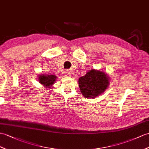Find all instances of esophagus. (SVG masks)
<instances>
[{"instance_id": "34e87169", "label": "esophagus", "mask_w": 149, "mask_h": 149, "mask_svg": "<svg viewBox=\"0 0 149 149\" xmlns=\"http://www.w3.org/2000/svg\"><path fill=\"white\" fill-rule=\"evenodd\" d=\"M66 76H67V77H70L71 76L70 72L69 71H66Z\"/></svg>"}]
</instances>
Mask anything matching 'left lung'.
I'll use <instances>...</instances> for the list:
<instances>
[{
  "label": "left lung",
  "mask_w": 149,
  "mask_h": 149,
  "mask_svg": "<svg viewBox=\"0 0 149 149\" xmlns=\"http://www.w3.org/2000/svg\"><path fill=\"white\" fill-rule=\"evenodd\" d=\"M109 77L104 71L90 70L79 78L78 84L82 95L93 99L105 92L109 84Z\"/></svg>",
  "instance_id": "left-lung-1"
}]
</instances>
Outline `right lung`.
<instances>
[{
    "instance_id": "1",
    "label": "right lung",
    "mask_w": 149,
    "mask_h": 149,
    "mask_svg": "<svg viewBox=\"0 0 149 149\" xmlns=\"http://www.w3.org/2000/svg\"><path fill=\"white\" fill-rule=\"evenodd\" d=\"M57 77L55 75H48L40 74L38 76V81L45 86L46 88H50L55 82Z\"/></svg>"
}]
</instances>
